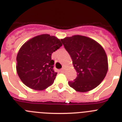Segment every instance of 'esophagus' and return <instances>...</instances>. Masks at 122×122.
<instances>
[{
    "instance_id": "1",
    "label": "esophagus",
    "mask_w": 122,
    "mask_h": 122,
    "mask_svg": "<svg viewBox=\"0 0 122 122\" xmlns=\"http://www.w3.org/2000/svg\"><path fill=\"white\" fill-rule=\"evenodd\" d=\"M64 71H65V69L63 68H62V69H60V72H61V73H64Z\"/></svg>"
}]
</instances>
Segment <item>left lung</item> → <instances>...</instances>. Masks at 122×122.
I'll list each match as a JSON object with an SVG mask.
<instances>
[{
    "label": "left lung",
    "mask_w": 122,
    "mask_h": 122,
    "mask_svg": "<svg viewBox=\"0 0 122 122\" xmlns=\"http://www.w3.org/2000/svg\"><path fill=\"white\" fill-rule=\"evenodd\" d=\"M70 55L77 77L69 86L79 92H86L97 87L108 70L106 54L96 41L87 36L74 35L61 40Z\"/></svg>",
    "instance_id": "obj_1"
}]
</instances>
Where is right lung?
Segmentation results:
<instances>
[{
	"mask_svg": "<svg viewBox=\"0 0 122 122\" xmlns=\"http://www.w3.org/2000/svg\"><path fill=\"white\" fill-rule=\"evenodd\" d=\"M62 46L60 40L48 34L35 36L22 45L17 55L16 71L25 86L42 90L53 84L57 73L51 56Z\"/></svg>",
	"mask_w": 122,
	"mask_h": 122,
	"instance_id": "obj_1",
	"label": "right lung"
}]
</instances>
